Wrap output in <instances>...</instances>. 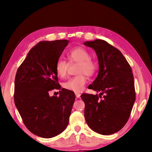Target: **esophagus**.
Instances as JSON below:
<instances>
[{
    "label": "esophagus",
    "mask_w": 152,
    "mask_h": 152,
    "mask_svg": "<svg viewBox=\"0 0 152 152\" xmlns=\"http://www.w3.org/2000/svg\"><path fill=\"white\" fill-rule=\"evenodd\" d=\"M80 95L81 94L80 93H75V96L77 97V98H79V97H80Z\"/></svg>",
    "instance_id": "34e87169"
}]
</instances>
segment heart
Returning <instances> with one entry per match:
<instances>
[{
    "label": "heart",
    "instance_id": "1",
    "mask_svg": "<svg viewBox=\"0 0 152 152\" xmlns=\"http://www.w3.org/2000/svg\"><path fill=\"white\" fill-rule=\"evenodd\" d=\"M68 63H78L77 73L79 75L68 79L63 83L64 88L73 92H81L84 88L86 83V77L95 74L97 69L96 64L91 59V55L86 48L83 47L74 48L66 53ZM68 63L65 60L59 59L55 64V70L58 76L64 77L68 72Z\"/></svg>",
    "mask_w": 152,
    "mask_h": 152
}]
</instances>
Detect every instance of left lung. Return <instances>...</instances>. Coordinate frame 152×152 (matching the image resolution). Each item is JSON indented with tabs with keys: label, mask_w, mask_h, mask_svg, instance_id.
Segmentation results:
<instances>
[{
	"label": "left lung",
	"mask_w": 152,
	"mask_h": 152,
	"mask_svg": "<svg viewBox=\"0 0 152 152\" xmlns=\"http://www.w3.org/2000/svg\"><path fill=\"white\" fill-rule=\"evenodd\" d=\"M84 44L94 49L98 58V75L88 88L99 93L81 95L85 119L94 132L113 134L127 122L136 100L132 68L121 52L107 41L95 39Z\"/></svg>",
	"instance_id": "obj_1"
}]
</instances>
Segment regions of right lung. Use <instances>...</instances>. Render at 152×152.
<instances>
[{"mask_svg": "<svg viewBox=\"0 0 152 152\" xmlns=\"http://www.w3.org/2000/svg\"><path fill=\"white\" fill-rule=\"evenodd\" d=\"M68 43L66 39L38 43L16 74L14 103L28 129L42 138H53L65 130L75 99L73 91L61 88L55 70ZM54 89L60 90L59 97L49 96Z\"/></svg>", "mask_w": 152, "mask_h": 152, "instance_id": "1", "label": "right lung"}]
</instances>
